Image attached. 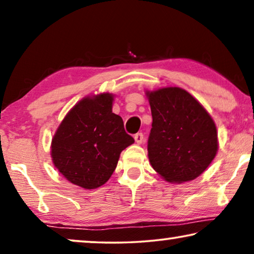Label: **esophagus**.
I'll list each match as a JSON object with an SVG mask.
<instances>
[{
    "mask_svg": "<svg viewBox=\"0 0 254 254\" xmlns=\"http://www.w3.org/2000/svg\"><path fill=\"white\" fill-rule=\"evenodd\" d=\"M134 138H135V142H136V143L141 144L144 140V136H143V134H142V133H137V134H135Z\"/></svg>",
    "mask_w": 254,
    "mask_h": 254,
    "instance_id": "obj_1",
    "label": "esophagus"
}]
</instances>
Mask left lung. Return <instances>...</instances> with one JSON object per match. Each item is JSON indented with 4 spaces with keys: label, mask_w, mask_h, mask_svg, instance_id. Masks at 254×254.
<instances>
[{
    "label": "left lung",
    "mask_w": 254,
    "mask_h": 254,
    "mask_svg": "<svg viewBox=\"0 0 254 254\" xmlns=\"http://www.w3.org/2000/svg\"><path fill=\"white\" fill-rule=\"evenodd\" d=\"M152 124L148 138L151 166L170 183L195 179L217 151V131L201 104L180 88L148 92Z\"/></svg>",
    "instance_id": "8db88e82"
}]
</instances>
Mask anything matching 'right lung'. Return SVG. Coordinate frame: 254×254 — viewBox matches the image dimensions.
I'll return each instance as SVG.
<instances>
[{
	"instance_id": "obj_1",
	"label": "right lung",
	"mask_w": 254,
	"mask_h": 254,
	"mask_svg": "<svg viewBox=\"0 0 254 254\" xmlns=\"http://www.w3.org/2000/svg\"><path fill=\"white\" fill-rule=\"evenodd\" d=\"M113 97L102 93L72 107L52 141V158L69 182L92 190L105 184L124 149L134 143L121 117L112 112Z\"/></svg>"
}]
</instances>
